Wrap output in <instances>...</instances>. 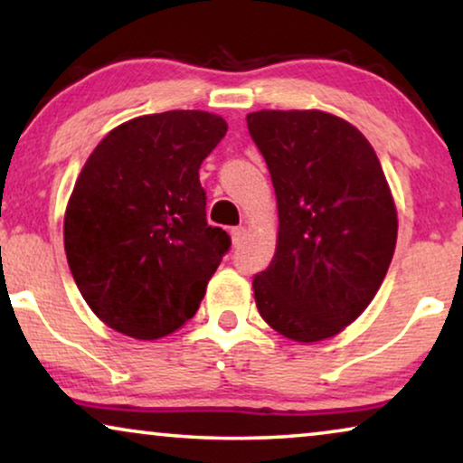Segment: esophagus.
Here are the masks:
<instances>
[{
	"label": "esophagus",
	"mask_w": 463,
	"mask_h": 463,
	"mask_svg": "<svg viewBox=\"0 0 463 463\" xmlns=\"http://www.w3.org/2000/svg\"><path fill=\"white\" fill-rule=\"evenodd\" d=\"M232 242H233V246H240L244 242V238H246V227H232Z\"/></svg>",
	"instance_id": "esophagus-1"
}]
</instances>
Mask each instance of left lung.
<instances>
[{
  "mask_svg": "<svg viewBox=\"0 0 463 463\" xmlns=\"http://www.w3.org/2000/svg\"><path fill=\"white\" fill-rule=\"evenodd\" d=\"M278 202V246L252 280L263 320L312 344L352 325L396 249V206L371 143L325 111L246 116Z\"/></svg>",
  "mask_w": 463,
  "mask_h": 463,
  "instance_id": "8db88e82",
  "label": "left lung"
}]
</instances>
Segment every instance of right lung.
<instances>
[{
	"instance_id": "right-lung-1",
	"label": "right lung",
	"mask_w": 463,
	"mask_h": 463,
	"mask_svg": "<svg viewBox=\"0 0 463 463\" xmlns=\"http://www.w3.org/2000/svg\"><path fill=\"white\" fill-rule=\"evenodd\" d=\"M223 118L164 111L113 128L75 181L65 252L81 297L107 326L160 339L198 312L232 238L208 225L198 170Z\"/></svg>"
}]
</instances>
